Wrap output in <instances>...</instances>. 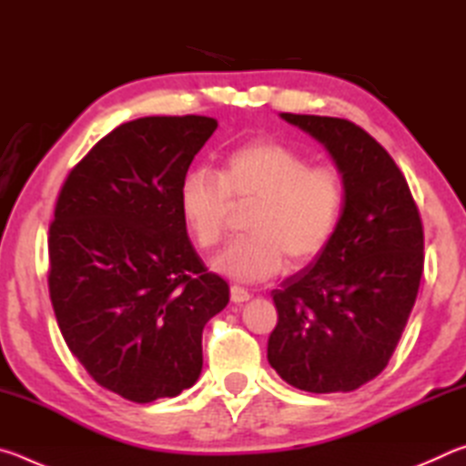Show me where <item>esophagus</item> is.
<instances>
[{
	"instance_id": "esophagus-1",
	"label": "esophagus",
	"mask_w": 466,
	"mask_h": 466,
	"mask_svg": "<svg viewBox=\"0 0 466 466\" xmlns=\"http://www.w3.org/2000/svg\"><path fill=\"white\" fill-rule=\"evenodd\" d=\"M230 298H232L234 304L248 302V299H250V291L240 288V286H232V288H230Z\"/></svg>"
}]
</instances>
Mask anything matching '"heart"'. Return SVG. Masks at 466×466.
<instances>
[{
	"label": "heart",
	"instance_id": "obj_1",
	"mask_svg": "<svg viewBox=\"0 0 466 466\" xmlns=\"http://www.w3.org/2000/svg\"><path fill=\"white\" fill-rule=\"evenodd\" d=\"M247 218L250 236L232 242L214 267L242 283L265 281L286 267L319 257L333 240L347 205L343 172L312 164L296 147L258 139L226 157L219 175L195 168L180 183V214L197 247L209 250L222 242L232 205L252 203Z\"/></svg>",
	"mask_w": 466,
	"mask_h": 466
}]
</instances>
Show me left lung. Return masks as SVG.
I'll return each instance as SVG.
<instances>
[{
  "label": "left lung",
  "instance_id": "1",
  "mask_svg": "<svg viewBox=\"0 0 466 466\" xmlns=\"http://www.w3.org/2000/svg\"><path fill=\"white\" fill-rule=\"evenodd\" d=\"M281 116L325 144L347 205L317 261L273 289L267 360L299 390L350 392L382 372L403 335L423 273L421 216L390 154L356 123Z\"/></svg>",
  "mask_w": 466,
  "mask_h": 466
}]
</instances>
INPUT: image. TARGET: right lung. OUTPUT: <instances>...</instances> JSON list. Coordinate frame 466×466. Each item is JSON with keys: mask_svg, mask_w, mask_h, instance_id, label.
<instances>
[{"mask_svg": "<svg viewBox=\"0 0 466 466\" xmlns=\"http://www.w3.org/2000/svg\"><path fill=\"white\" fill-rule=\"evenodd\" d=\"M216 129L199 115L123 123L76 164L55 203L46 281L59 330L92 380L133 403L197 382L205 322L230 299L178 203Z\"/></svg>", "mask_w": 466, "mask_h": 466, "instance_id": "1", "label": "right lung"}]
</instances>
